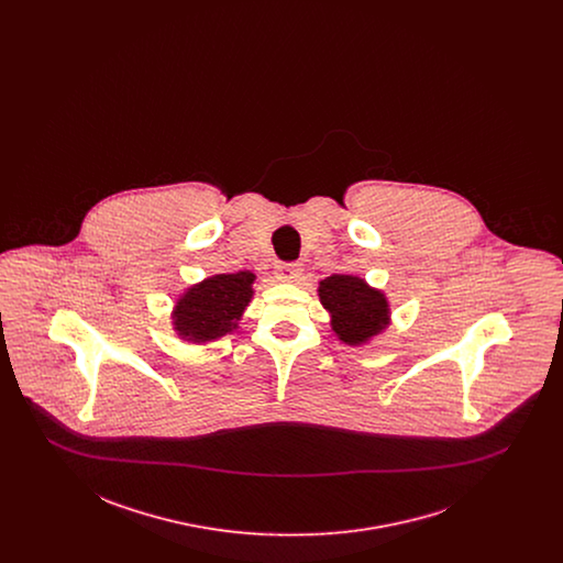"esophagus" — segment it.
Instances as JSON below:
<instances>
[{
    "mask_svg": "<svg viewBox=\"0 0 563 563\" xmlns=\"http://www.w3.org/2000/svg\"><path fill=\"white\" fill-rule=\"evenodd\" d=\"M301 276L299 264H278L276 266V278L283 283H295Z\"/></svg>",
    "mask_w": 563,
    "mask_h": 563,
    "instance_id": "esophagus-1",
    "label": "esophagus"
}]
</instances>
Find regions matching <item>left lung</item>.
I'll return each instance as SVG.
<instances>
[{
  "label": "left lung",
  "instance_id": "1",
  "mask_svg": "<svg viewBox=\"0 0 563 563\" xmlns=\"http://www.w3.org/2000/svg\"><path fill=\"white\" fill-rule=\"evenodd\" d=\"M322 308L331 317V329L349 346H363L390 324L386 295L361 276L331 274L319 283Z\"/></svg>",
  "mask_w": 563,
  "mask_h": 563
}]
</instances>
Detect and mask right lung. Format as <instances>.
Returning <instances> with one entry per match:
<instances>
[{
  "label": "right lung",
  "instance_id": "obj_1",
  "mask_svg": "<svg viewBox=\"0 0 563 563\" xmlns=\"http://www.w3.org/2000/svg\"><path fill=\"white\" fill-rule=\"evenodd\" d=\"M255 274L241 269L234 274H214L179 295L173 308L175 333L191 342L207 344L239 329V321L253 299Z\"/></svg>",
  "mask_w": 563,
  "mask_h": 563
}]
</instances>
